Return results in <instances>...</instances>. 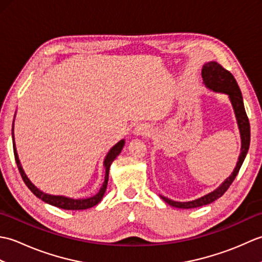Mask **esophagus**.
I'll list each match as a JSON object with an SVG mask.
<instances>
[{
  "label": "esophagus",
  "mask_w": 262,
  "mask_h": 262,
  "mask_svg": "<svg viewBox=\"0 0 262 262\" xmlns=\"http://www.w3.org/2000/svg\"><path fill=\"white\" fill-rule=\"evenodd\" d=\"M134 134L135 135H141V136H147L148 135L147 127H145L144 125H137L134 128Z\"/></svg>",
  "instance_id": "34e87169"
}]
</instances>
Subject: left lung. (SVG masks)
<instances>
[{"mask_svg":"<svg viewBox=\"0 0 262 262\" xmlns=\"http://www.w3.org/2000/svg\"><path fill=\"white\" fill-rule=\"evenodd\" d=\"M202 77L205 85L208 89H210V90H213L215 92L225 93L229 96L231 103L233 105V109H234L238 129H240L241 153H240V157H238V161L234 171H233V173L227 178V179L222 183L216 190L207 193L206 196L191 200V202H186V203L174 202V200L160 196L165 203H168L170 206H173V207H177V208L188 209V208L200 207V206L213 203L216 199H219L220 197L223 196L225 191L232 185V182L234 181L238 171H240L241 165L243 163L244 159L247 157V153L249 151V146H250V122L246 113V109H244L242 93L234 79V76H233L229 71L225 70L221 64L216 62H208L203 66Z\"/></svg>","mask_w":262,"mask_h":262,"instance_id":"obj_1","label":"left lung"}]
</instances>
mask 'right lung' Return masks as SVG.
I'll list each match as a JSON object with an SVG mask.
<instances>
[{"mask_svg": "<svg viewBox=\"0 0 262 262\" xmlns=\"http://www.w3.org/2000/svg\"><path fill=\"white\" fill-rule=\"evenodd\" d=\"M14 121V120H13ZM12 141H13V152H14V159L16 165H18V169L20 174L24 179L25 183L27 185V187L30 189L31 192L35 194L36 197H38L39 199H41L42 202H45L49 205H53L55 207L62 208V209H68V210H80V209H88L91 208L93 206H96L97 204H99L101 202V199L103 197V194L105 192V189H107V185H108V177H109V169L111 163L114 162V160L118 157L119 153L121 152L122 147L125 145V140H121L120 142H118L116 144L114 147L110 148V151L108 152L107 157L104 159L103 165L105 168V174H104V181L102 183V187L100 188V190L98 193L94 194L92 197L89 198H82V199H73V198H69L65 196H54V194H48L42 192L41 190H39L37 187H35L33 183H31V181L28 179V177L26 176L24 169L20 164V161L18 158V153H16V148H15V143H14V135H13V126H12Z\"/></svg>", "mask_w": 262, "mask_h": 262, "instance_id": "right-lung-1", "label": "right lung"}]
</instances>
